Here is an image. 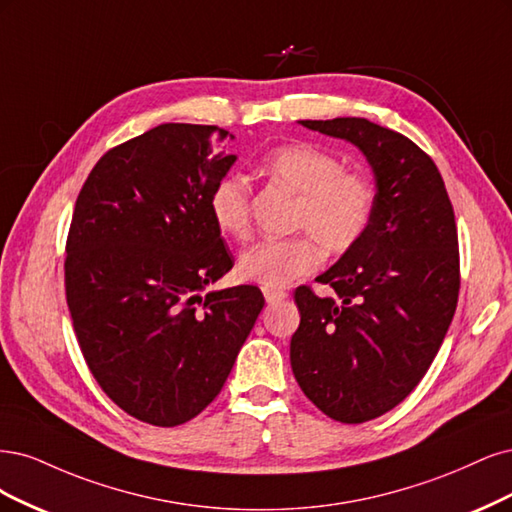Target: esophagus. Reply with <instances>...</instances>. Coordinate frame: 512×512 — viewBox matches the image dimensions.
<instances>
[{"label":"esophagus","instance_id":"1","mask_svg":"<svg viewBox=\"0 0 512 512\" xmlns=\"http://www.w3.org/2000/svg\"><path fill=\"white\" fill-rule=\"evenodd\" d=\"M263 295H266V302L270 306H274V304H280L287 298V291H283V289H263Z\"/></svg>","mask_w":512,"mask_h":512}]
</instances>
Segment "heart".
<instances>
[{
    "label": "heart",
    "mask_w": 512,
    "mask_h": 512,
    "mask_svg": "<svg viewBox=\"0 0 512 512\" xmlns=\"http://www.w3.org/2000/svg\"><path fill=\"white\" fill-rule=\"evenodd\" d=\"M261 174L298 193L293 238H263L238 259L244 280L263 289H285L319 266L321 247L342 255L370 229L376 191L372 180L310 142L280 144L261 157ZM208 212L223 236L244 240L251 232V187L240 174H223L208 193Z\"/></svg>",
    "instance_id": "heart-1"
}]
</instances>
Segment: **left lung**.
<instances>
[{"label":"left lung","mask_w":512,"mask_h":512,"mask_svg":"<svg viewBox=\"0 0 512 512\" xmlns=\"http://www.w3.org/2000/svg\"><path fill=\"white\" fill-rule=\"evenodd\" d=\"M300 123L359 146L376 178L366 236L317 278L334 298L295 289L289 355L312 404L364 423L419 385L447 336L459 295L455 214L432 157L398 131L357 117Z\"/></svg>","instance_id":"obj_1"}]
</instances>
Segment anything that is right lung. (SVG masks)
<instances>
[{
    "instance_id": "1",
    "label": "right lung",
    "mask_w": 512,
    "mask_h": 512,
    "mask_svg": "<svg viewBox=\"0 0 512 512\" xmlns=\"http://www.w3.org/2000/svg\"><path fill=\"white\" fill-rule=\"evenodd\" d=\"M229 131L163 123L95 163L65 242V300L82 357L108 398L157 427L219 395L263 308L253 285L202 295L234 268L208 212L236 155Z\"/></svg>"
}]
</instances>
